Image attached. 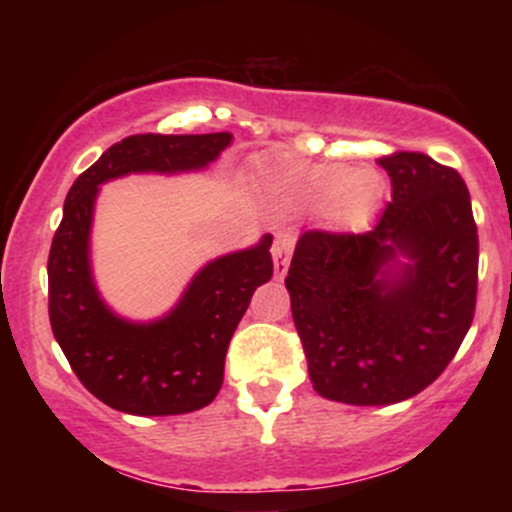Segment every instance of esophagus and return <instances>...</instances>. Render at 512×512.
I'll use <instances>...</instances> for the list:
<instances>
[{
	"label": "esophagus",
	"instance_id": "esophagus-1",
	"mask_svg": "<svg viewBox=\"0 0 512 512\" xmlns=\"http://www.w3.org/2000/svg\"><path fill=\"white\" fill-rule=\"evenodd\" d=\"M293 233H279L272 245V257H274V276L276 279H284L286 269H289L291 250H293Z\"/></svg>",
	"mask_w": 512,
	"mask_h": 512
}]
</instances>
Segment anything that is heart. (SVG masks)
<instances>
[{
    "label": "heart",
    "instance_id": "obj_1",
    "mask_svg": "<svg viewBox=\"0 0 512 512\" xmlns=\"http://www.w3.org/2000/svg\"><path fill=\"white\" fill-rule=\"evenodd\" d=\"M269 187L286 207L303 211L330 209L337 221L356 223L373 214L380 182L368 170H351L339 163H284L272 170Z\"/></svg>",
    "mask_w": 512,
    "mask_h": 512
}]
</instances>
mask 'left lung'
Returning a JSON list of instances; mask_svg holds the SVG:
<instances>
[{"instance_id": "1", "label": "left lung", "mask_w": 512, "mask_h": 512, "mask_svg": "<svg viewBox=\"0 0 512 512\" xmlns=\"http://www.w3.org/2000/svg\"><path fill=\"white\" fill-rule=\"evenodd\" d=\"M392 202L366 233L308 231L286 276L317 395L385 407L448 368L477 305L479 238L460 173L426 154L380 158Z\"/></svg>"}]
</instances>
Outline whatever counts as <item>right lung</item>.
<instances>
[{
    "label": "right lung",
    "mask_w": 512,
    "mask_h": 512,
    "mask_svg": "<svg viewBox=\"0 0 512 512\" xmlns=\"http://www.w3.org/2000/svg\"><path fill=\"white\" fill-rule=\"evenodd\" d=\"M233 142L216 134H134L76 178L48 260L50 325L76 378L93 397L134 416H173L214 402L228 342L274 264L264 233L255 245L204 264L166 315L127 320L103 301L91 267L93 211L101 185L132 173L204 170Z\"/></svg>",
    "instance_id": "add662e5"
}]
</instances>
